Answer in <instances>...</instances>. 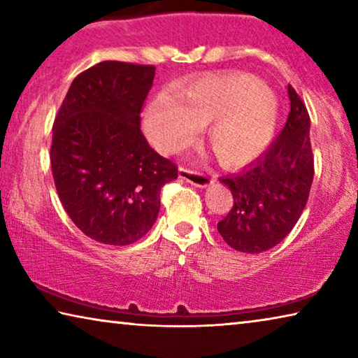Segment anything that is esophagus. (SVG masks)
Returning <instances> with one entry per match:
<instances>
[{"instance_id": "34e87169", "label": "esophagus", "mask_w": 358, "mask_h": 358, "mask_svg": "<svg viewBox=\"0 0 358 358\" xmlns=\"http://www.w3.org/2000/svg\"><path fill=\"white\" fill-rule=\"evenodd\" d=\"M178 177L181 180H186L187 183H191L194 186H199V187H205V186H208L210 183H213V177H210L208 173L191 171V169H186V167H181V166L178 169Z\"/></svg>"}]
</instances>
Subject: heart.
Masks as SVG:
<instances>
[{
	"instance_id": "1",
	"label": "heart",
	"mask_w": 358,
	"mask_h": 358,
	"mask_svg": "<svg viewBox=\"0 0 358 358\" xmlns=\"http://www.w3.org/2000/svg\"><path fill=\"white\" fill-rule=\"evenodd\" d=\"M278 101L251 74L203 77L173 99H155L145 129L157 150L169 153L189 141L194 128H207L210 150L222 166L241 167L256 159L276 128Z\"/></svg>"
}]
</instances>
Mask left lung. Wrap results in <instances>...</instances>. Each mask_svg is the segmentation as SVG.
<instances>
[{
  "label": "left lung",
  "mask_w": 358,
  "mask_h": 358,
  "mask_svg": "<svg viewBox=\"0 0 358 358\" xmlns=\"http://www.w3.org/2000/svg\"><path fill=\"white\" fill-rule=\"evenodd\" d=\"M290 112L268 150L238 173L221 178L234 196L217 222L224 241L240 252H264L287 237L306 207L314 177L310 115L292 85Z\"/></svg>",
  "instance_id": "obj_1"
}]
</instances>
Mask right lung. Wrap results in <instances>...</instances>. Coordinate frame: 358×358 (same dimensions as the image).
<instances>
[{"instance_id":"right-lung-1","label":"right lung","mask_w":358,"mask_h":358,"mask_svg":"<svg viewBox=\"0 0 358 358\" xmlns=\"http://www.w3.org/2000/svg\"><path fill=\"white\" fill-rule=\"evenodd\" d=\"M155 66L102 62L78 74L55 117L53 181L66 213L92 240L126 246L159 213L178 167L150 147L141 112Z\"/></svg>"}]
</instances>
